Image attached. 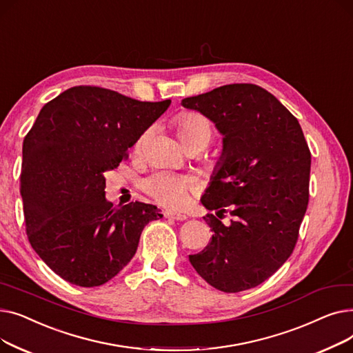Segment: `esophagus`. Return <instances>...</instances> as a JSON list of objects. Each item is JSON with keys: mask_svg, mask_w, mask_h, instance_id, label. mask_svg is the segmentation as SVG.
Listing matches in <instances>:
<instances>
[{"mask_svg": "<svg viewBox=\"0 0 353 353\" xmlns=\"http://www.w3.org/2000/svg\"><path fill=\"white\" fill-rule=\"evenodd\" d=\"M164 217H165V219H172V220H177V221H183V220L188 219L186 214L174 213V212H170V210H165V212H164Z\"/></svg>", "mask_w": 353, "mask_h": 353, "instance_id": "1", "label": "esophagus"}]
</instances>
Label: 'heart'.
I'll return each mask as SVG.
<instances>
[{
	"label": "heart",
	"mask_w": 353,
	"mask_h": 353,
	"mask_svg": "<svg viewBox=\"0 0 353 353\" xmlns=\"http://www.w3.org/2000/svg\"><path fill=\"white\" fill-rule=\"evenodd\" d=\"M180 139L188 148L201 150L212 143L216 130L210 119L196 111H184L174 120ZM143 134L136 147L139 148L144 140ZM143 190L154 199L159 205L170 209H180L186 205L196 188V180L192 176L176 174L170 172H157L143 181Z\"/></svg>",
	"instance_id": "b5f03b06"
}]
</instances>
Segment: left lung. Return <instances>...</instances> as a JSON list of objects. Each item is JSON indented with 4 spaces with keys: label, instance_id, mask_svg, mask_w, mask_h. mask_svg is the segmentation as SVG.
<instances>
[{
    "label": "left lung",
    "instance_id": "8db88e82",
    "mask_svg": "<svg viewBox=\"0 0 353 353\" xmlns=\"http://www.w3.org/2000/svg\"><path fill=\"white\" fill-rule=\"evenodd\" d=\"M181 104L225 136L220 169L201 203L217 216H234L229 228L214 214L203 217L213 236L189 261L221 292L256 288L292 254L307 209L312 157L301 124L268 90L249 83L221 85Z\"/></svg>",
    "mask_w": 353,
    "mask_h": 353
}]
</instances>
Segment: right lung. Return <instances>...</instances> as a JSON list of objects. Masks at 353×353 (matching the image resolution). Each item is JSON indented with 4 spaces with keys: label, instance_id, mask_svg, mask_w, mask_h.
Returning a JSON list of instances; mask_svg holds the SVG:
<instances>
[{
    "label": "right lung",
    "instance_id": "1",
    "mask_svg": "<svg viewBox=\"0 0 353 353\" xmlns=\"http://www.w3.org/2000/svg\"><path fill=\"white\" fill-rule=\"evenodd\" d=\"M170 103L76 85L41 108L24 137L20 192L28 242L64 281L107 283L132 261L144 226L163 217L141 201L114 208L104 174Z\"/></svg>",
    "mask_w": 353,
    "mask_h": 353
}]
</instances>
